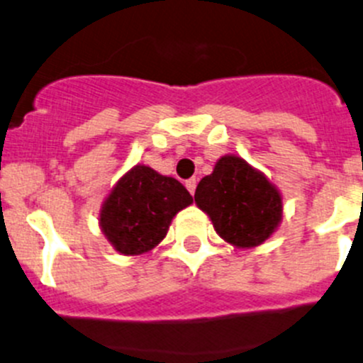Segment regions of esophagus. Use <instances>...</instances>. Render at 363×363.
Segmentation results:
<instances>
[{
    "label": "esophagus",
    "instance_id": "1",
    "mask_svg": "<svg viewBox=\"0 0 363 363\" xmlns=\"http://www.w3.org/2000/svg\"><path fill=\"white\" fill-rule=\"evenodd\" d=\"M186 188H188L189 193L194 194V189H196V179H188V181H186Z\"/></svg>",
    "mask_w": 363,
    "mask_h": 363
}]
</instances>
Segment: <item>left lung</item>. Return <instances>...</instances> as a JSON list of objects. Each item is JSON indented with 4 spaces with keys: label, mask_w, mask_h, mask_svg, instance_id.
<instances>
[{
    "label": "left lung",
    "mask_w": 363,
    "mask_h": 363,
    "mask_svg": "<svg viewBox=\"0 0 363 363\" xmlns=\"http://www.w3.org/2000/svg\"><path fill=\"white\" fill-rule=\"evenodd\" d=\"M194 203L211 217L217 235L238 249L264 243L284 217L277 186L236 155L217 160L212 174L196 186Z\"/></svg>",
    "instance_id": "1"
}]
</instances>
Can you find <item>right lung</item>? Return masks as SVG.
Here are the masks:
<instances>
[{
    "label": "right lung",
    "mask_w": 363,
    "mask_h": 363,
    "mask_svg": "<svg viewBox=\"0 0 363 363\" xmlns=\"http://www.w3.org/2000/svg\"><path fill=\"white\" fill-rule=\"evenodd\" d=\"M191 203L193 196L177 179L135 165L113 186L99 212V226L114 250L140 255L165 238L172 219Z\"/></svg>",
    "instance_id": "obj_1"
}]
</instances>
